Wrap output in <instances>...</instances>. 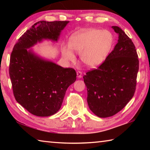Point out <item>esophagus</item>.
Wrapping results in <instances>:
<instances>
[{"mask_svg": "<svg viewBox=\"0 0 150 150\" xmlns=\"http://www.w3.org/2000/svg\"><path fill=\"white\" fill-rule=\"evenodd\" d=\"M77 75L78 78H81L82 77V72L78 71H77Z\"/></svg>", "mask_w": 150, "mask_h": 150, "instance_id": "34e87169", "label": "esophagus"}]
</instances>
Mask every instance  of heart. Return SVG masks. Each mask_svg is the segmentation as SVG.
Listing matches in <instances>:
<instances>
[{
  "instance_id": "b5f03b06",
  "label": "heart",
  "mask_w": 150,
  "mask_h": 150,
  "mask_svg": "<svg viewBox=\"0 0 150 150\" xmlns=\"http://www.w3.org/2000/svg\"><path fill=\"white\" fill-rule=\"evenodd\" d=\"M114 44V37L107 30L91 28L78 32L71 38L69 47L62 48L65 59L74 62L75 52L88 67H97L105 62Z\"/></svg>"
}]
</instances>
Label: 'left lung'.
I'll return each instance as SVG.
<instances>
[{"instance_id": "1", "label": "left lung", "mask_w": 150, "mask_h": 150, "mask_svg": "<svg viewBox=\"0 0 150 150\" xmlns=\"http://www.w3.org/2000/svg\"><path fill=\"white\" fill-rule=\"evenodd\" d=\"M112 28L118 34V43L102 65L83 76L88 107L100 118L116 115L132 99L139 69L132 40L120 28Z\"/></svg>"}]
</instances>
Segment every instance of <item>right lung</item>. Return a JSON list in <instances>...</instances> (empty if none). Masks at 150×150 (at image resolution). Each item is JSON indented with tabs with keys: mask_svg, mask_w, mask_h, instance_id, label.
Wrapping results in <instances>:
<instances>
[{
	"mask_svg": "<svg viewBox=\"0 0 150 150\" xmlns=\"http://www.w3.org/2000/svg\"><path fill=\"white\" fill-rule=\"evenodd\" d=\"M69 22H36L20 38L12 52L9 75L15 99L35 116H49L56 113L77 74L73 68H63L28 49L43 40L57 42Z\"/></svg>",
	"mask_w": 150,
	"mask_h": 150,
	"instance_id": "right-lung-1",
	"label": "right lung"
}]
</instances>
